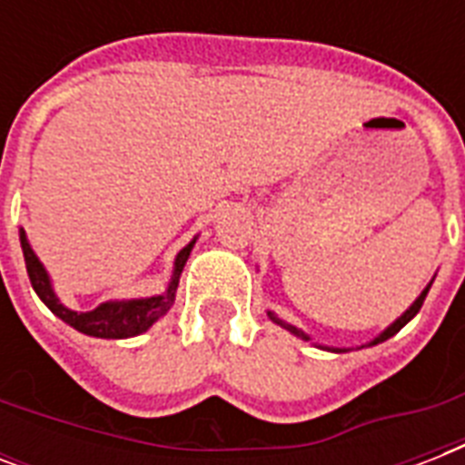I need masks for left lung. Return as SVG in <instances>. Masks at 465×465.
<instances>
[{
  "instance_id": "obj_1",
  "label": "left lung",
  "mask_w": 465,
  "mask_h": 465,
  "mask_svg": "<svg viewBox=\"0 0 465 465\" xmlns=\"http://www.w3.org/2000/svg\"><path fill=\"white\" fill-rule=\"evenodd\" d=\"M432 282H434V277H432ZM432 282L427 284L425 290L420 292V297L415 299V302H412V304L408 306V309H405L403 313H401V316H398L396 321H393V323L389 325V328H383V331L379 332L376 338L369 340L367 345H360V347H357V350H361V347H374V345H379V342H383V340L393 338V335H396V332L401 331V328H403L405 323H408V321H412V318L418 316V311L422 309V302H425L427 292H430V287H432ZM268 316H270V321H272V323L282 325L284 331H290L292 335H297V338H302V340H306V342H311V335H309V332H304V331H302V328H297V325H292V323H287V321H282V318L277 316L275 311H268ZM311 345L318 347V350H328V352H338V354H340V352H350V350H354V347H328V345H321V342H311Z\"/></svg>"
}]
</instances>
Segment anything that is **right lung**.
<instances>
[{
	"mask_svg": "<svg viewBox=\"0 0 465 465\" xmlns=\"http://www.w3.org/2000/svg\"><path fill=\"white\" fill-rule=\"evenodd\" d=\"M18 239H21L25 270H28L33 290H35V294L40 297V302L53 311L54 316L62 318L67 325H72L74 331L84 332V335H91V338L105 340H123L142 335V332L149 331L161 316H166L175 302V290H178V280H181L183 268H185V262H188L190 258V251H193V246H195L197 241L193 239L188 246L178 251L173 262V275H171V282H168L163 294L144 299H123V302H104V304H98L94 311H74L67 309V306L57 299V294H54L53 290V280L47 275L45 265L38 261V255L33 253V248L31 243H28V239H25L24 229H18Z\"/></svg>",
	"mask_w": 465,
	"mask_h": 465,
	"instance_id": "obj_1",
	"label": "right lung"
}]
</instances>
